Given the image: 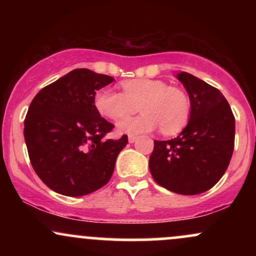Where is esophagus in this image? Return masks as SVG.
I'll return each mask as SVG.
<instances>
[{"mask_svg":"<svg viewBox=\"0 0 256 256\" xmlns=\"http://www.w3.org/2000/svg\"><path fill=\"white\" fill-rule=\"evenodd\" d=\"M137 136H128V142L130 143H134V142H136L137 140Z\"/></svg>","mask_w":256,"mask_h":256,"instance_id":"34e87169","label":"esophagus"}]
</instances>
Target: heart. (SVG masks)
<instances>
[{"label":"heart","mask_w":256,"mask_h":256,"mask_svg":"<svg viewBox=\"0 0 256 256\" xmlns=\"http://www.w3.org/2000/svg\"><path fill=\"white\" fill-rule=\"evenodd\" d=\"M122 92L101 89L94 96V104L102 116L119 120L130 115L136 106L144 112L136 118L120 120L118 131L128 134L152 132L161 128L165 134H177L190 116V101L186 94L164 80L150 78L128 79L120 83Z\"/></svg>","instance_id":"b5f03b06"}]
</instances>
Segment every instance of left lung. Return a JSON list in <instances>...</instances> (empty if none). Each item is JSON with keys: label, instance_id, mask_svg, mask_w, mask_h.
I'll return each instance as SVG.
<instances>
[{"label": "left lung", "instance_id": "left-lung-1", "mask_svg": "<svg viewBox=\"0 0 256 256\" xmlns=\"http://www.w3.org/2000/svg\"><path fill=\"white\" fill-rule=\"evenodd\" d=\"M189 94L192 112L180 134L154 140L149 170L158 185L180 195H198L224 176L234 146V116L222 94L195 76H177Z\"/></svg>", "mask_w": 256, "mask_h": 256}]
</instances>
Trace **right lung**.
<instances>
[{"instance_id":"right-lung-1","label":"right lung","mask_w":256,"mask_h":256,"mask_svg":"<svg viewBox=\"0 0 256 256\" xmlns=\"http://www.w3.org/2000/svg\"><path fill=\"white\" fill-rule=\"evenodd\" d=\"M113 80L77 68L32 100L24 122L28 158L40 180L55 192L77 198L110 182L128 136L106 140L114 125L100 116L94 96Z\"/></svg>"}]
</instances>
